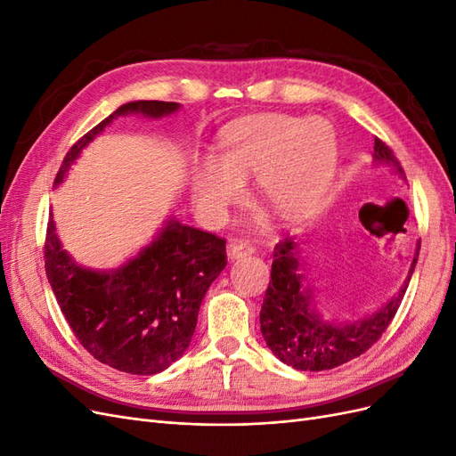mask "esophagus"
<instances>
[{
  "label": "esophagus",
  "mask_w": 456,
  "mask_h": 456,
  "mask_svg": "<svg viewBox=\"0 0 456 456\" xmlns=\"http://www.w3.org/2000/svg\"><path fill=\"white\" fill-rule=\"evenodd\" d=\"M255 253V247L245 243V241H232L230 247H228V256L233 260V258H241V256H247V255H253Z\"/></svg>",
  "instance_id": "1"
}]
</instances>
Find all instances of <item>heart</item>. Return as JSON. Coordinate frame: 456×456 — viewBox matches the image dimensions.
I'll list each match as a JSON object with an SVG mask.
<instances>
[{
    "label": "heart",
    "instance_id": "b5f03b06",
    "mask_svg": "<svg viewBox=\"0 0 456 456\" xmlns=\"http://www.w3.org/2000/svg\"><path fill=\"white\" fill-rule=\"evenodd\" d=\"M337 139L327 121L287 114H256L232 121L220 133L215 158L191 176V196L209 223H223L243 198V178L283 218L306 215L335 173Z\"/></svg>",
    "mask_w": 456,
    "mask_h": 456
}]
</instances>
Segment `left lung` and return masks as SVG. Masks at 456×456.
<instances>
[{"mask_svg":"<svg viewBox=\"0 0 456 456\" xmlns=\"http://www.w3.org/2000/svg\"><path fill=\"white\" fill-rule=\"evenodd\" d=\"M375 159L392 165L395 173L405 178L402 163L395 159L392 148L380 139H375ZM419 251L420 243H417V253L403 287L388 305L362 322L329 323L310 306V295L302 285L306 281V272L298 245L283 238L273 247L272 281L260 310V330L268 348L283 363L298 370L335 369L360 357L392 323L415 272Z\"/></svg>","mask_w":456,"mask_h":456,"instance_id":"1","label":"left lung"}]
</instances>
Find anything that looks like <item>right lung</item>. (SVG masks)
I'll list each match as a JSON object with an SVG mask.
<instances>
[{"label": "right lung", "mask_w": 456, "mask_h": 456, "mask_svg": "<svg viewBox=\"0 0 456 456\" xmlns=\"http://www.w3.org/2000/svg\"><path fill=\"white\" fill-rule=\"evenodd\" d=\"M178 102L136 101L119 106L64 156L54 184L96 134L121 114L161 118ZM44 260L47 280L72 333L94 360L131 375H156L184 354L209 285L226 266V240L169 220L158 238L112 272L77 266L61 249L53 220Z\"/></svg>", "instance_id": "1"}]
</instances>
